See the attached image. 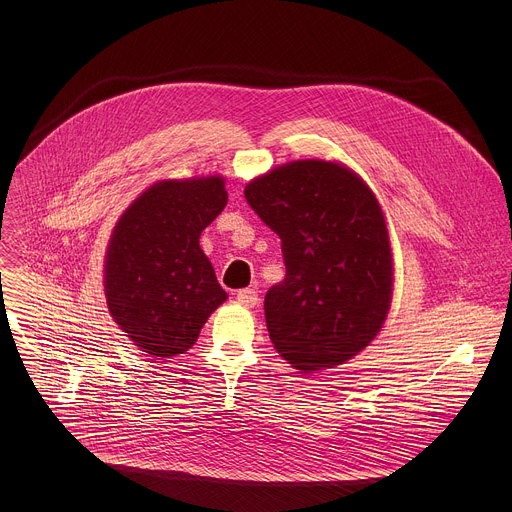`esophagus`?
<instances>
[{
	"instance_id": "1",
	"label": "esophagus",
	"mask_w": 512,
	"mask_h": 512,
	"mask_svg": "<svg viewBox=\"0 0 512 512\" xmlns=\"http://www.w3.org/2000/svg\"><path fill=\"white\" fill-rule=\"evenodd\" d=\"M236 299L240 305L244 307H254L258 303V292L256 290H250V288H244V290H238L236 292Z\"/></svg>"
}]
</instances>
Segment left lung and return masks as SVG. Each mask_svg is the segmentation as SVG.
Here are the masks:
<instances>
[{
    "instance_id": "1",
    "label": "left lung",
    "mask_w": 512,
    "mask_h": 512,
    "mask_svg": "<svg viewBox=\"0 0 512 512\" xmlns=\"http://www.w3.org/2000/svg\"><path fill=\"white\" fill-rule=\"evenodd\" d=\"M244 197L282 240L286 278L264 299L276 351L301 372L347 363L380 331L392 295L374 195L347 167L305 159L254 179Z\"/></svg>"
}]
</instances>
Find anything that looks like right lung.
<instances>
[{
	"label": "right lung",
	"mask_w": 512,
	"mask_h": 512,
	"mask_svg": "<svg viewBox=\"0 0 512 512\" xmlns=\"http://www.w3.org/2000/svg\"><path fill=\"white\" fill-rule=\"evenodd\" d=\"M226 201L220 177L163 181L118 220L106 254V299L114 321L144 353H185L226 299L199 246Z\"/></svg>",
	"instance_id": "right-lung-1"
}]
</instances>
